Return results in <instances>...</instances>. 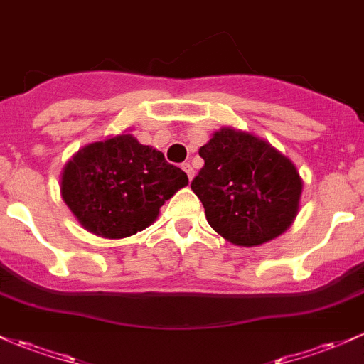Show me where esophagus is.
<instances>
[{"label": "esophagus", "mask_w": 364, "mask_h": 364, "mask_svg": "<svg viewBox=\"0 0 364 364\" xmlns=\"http://www.w3.org/2000/svg\"><path fill=\"white\" fill-rule=\"evenodd\" d=\"M182 170L186 171L187 177H189V181H193V177H194V168L191 166V163H183V165H182Z\"/></svg>", "instance_id": "esophagus-1"}]
</instances>
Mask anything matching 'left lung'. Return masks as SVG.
Listing matches in <instances>:
<instances>
[{"mask_svg":"<svg viewBox=\"0 0 364 364\" xmlns=\"http://www.w3.org/2000/svg\"><path fill=\"white\" fill-rule=\"evenodd\" d=\"M199 156L205 166L191 189L222 237L257 246L290 228L302 193L290 159L264 140L230 128L217 132Z\"/></svg>","mask_w":364,"mask_h":364,"instance_id":"1","label":"left lung"}]
</instances>
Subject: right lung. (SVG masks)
<instances>
[{
	"instance_id": "1",
	"label": "right lung",
	"mask_w": 364,
	"mask_h": 364,
	"mask_svg": "<svg viewBox=\"0 0 364 364\" xmlns=\"http://www.w3.org/2000/svg\"><path fill=\"white\" fill-rule=\"evenodd\" d=\"M187 182L163 152L118 135L77 152L64 168L60 191L85 229L116 240L151 225L163 203Z\"/></svg>"
}]
</instances>
